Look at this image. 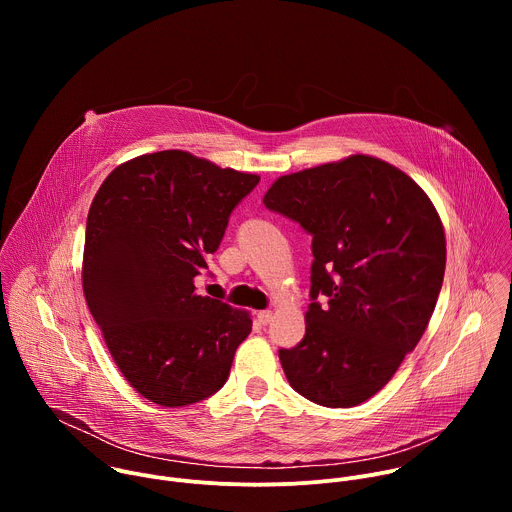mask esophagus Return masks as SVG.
Returning <instances> with one entry per match:
<instances>
[{
    "label": "esophagus",
    "mask_w": 512,
    "mask_h": 512,
    "mask_svg": "<svg viewBox=\"0 0 512 512\" xmlns=\"http://www.w3.org/2000/svg\"><path fill=\"white\" fill-rule=\"evenodd\" d=\"M257 320H259V324L267 326L273 320V312L271 310H261V312H257Z\"/></svg>",
    "instance_id": "obj_1"
}]
</instances>
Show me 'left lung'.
Masks as SVG:
<instances>
[{
    "instance_id": "8db88e82",
    "label": "left lung",
    "mask_w": 512,
    "mask_h": 512,
    "mask_svg": "<svg viewBox=\"0 0 512 512\" xmlns=\"http://www.w3.org/2000/svg\"><path fill=\"white\" fill-rule=\"evenodd\" d=\"M263 204L312 235L306 336L279 348L289 385L324 407L371 399L417 346L440 296V214L405 172L362 154L277 178Z\"/></svg>"
}]
</instances>
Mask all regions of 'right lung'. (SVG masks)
Returning a JSON list of instances; mask_svg holds the SVG:
<instances>
[{
  "label": "right lung",
  "mask_w": 512,
  "mask_h": 512,
  "mask_svg": "<svg viewBox=\"0 0 512 512\" xmlns=\"http://www.w3.org/2000/svg\"><path fill=\"white\" fill-rule=\"evenodd\" d=\"M259 176L182 150L117 166L87 216L83 291L129 385L162 407L221 389L251 316L198 296L194 277L221 245Z\"/></svg>",
  "instance_id": "1"
}]
</instances>
